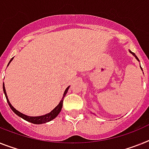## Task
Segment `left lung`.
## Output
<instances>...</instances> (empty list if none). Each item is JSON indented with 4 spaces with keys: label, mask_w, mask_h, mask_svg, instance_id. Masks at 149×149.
I'll use <instances>...</instances> for the list:
<instances>
[{
    "label": "left lung",
    "mask_w": 149,
    "mask_h": 149,
    "mask_svg": "<svg viewBox=\"0 0 149 149\" xmlns=\"http://www.w3.org/2000/svg\"><path fill=\"white\" fill-rule=\"evenodd\" d=\"M130 53H131V54H132V55L134 56V57H136V60H137V61H139V59H138V57H136V54H134V53H133V52H132V51H130ZM141 69H142V68H141Z\"/></svg>",
    "instance_id": "1"
}]
</instances>
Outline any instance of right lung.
Wrapping results in <instances>:
<instances>
[{"mask_svg": "<svg viewBox=\"0 0 149 149\" xmlns=\"http://www.w3.org/2000/svg\"><path fill=\"white\" fill-rule=\"evenodd\" d=\"M13 59V58H11V60L10 61L9 63H10L12 60ZM8 63V65H9ZM7 65V66H8ZM69 88H70V86H68L66 90H65L64 93H63V96L61 101L60 102V103L58 104V105L53 110V111H51L50 113H47L45 115H43V116H39V117H29V116H27V115H25L23 113H20L19 111H18L17 110H16L13 106L11 105L10 102H9V99L7 98V92H6V89H5V87H4V83H3V92L5 94V96H6V98H7V103H8L9 106L10 107L11 110L14 112L17 115H18L19 117H22V119H24L25 120L28 121V122H30V123H34V124H42V123H47V122H49V121L52 120L53 119H54L56 117H57V115L59 114V113L61 112V109H62V106H63V98H64L65 95H66V94L67 93V91H68Z\"/></svg>", "mask_w": 149, "mask_h": 149, "instance_id": "add662e5", "label": "right lung"}]
</instances>
